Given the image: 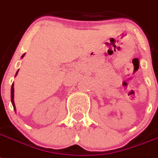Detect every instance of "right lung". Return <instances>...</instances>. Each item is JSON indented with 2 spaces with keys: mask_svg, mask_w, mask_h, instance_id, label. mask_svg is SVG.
<instances>
[{
  "mask_svg": "<svg viewBox=\"0 0 158 158\" xmlns=\"http://www.w3.org/2000/svg\"><path fill=\"white\" fill-rule=\"evenodd\" d=\"M25 56V54H23V56H22V58H23V56ZM18 71H17V73H16V74H15V77L17 76V75H18ZM14 83H13V84H12V86H11V102H12V105H13V106H14V110H15V111H16V108H15V104H14Z\"/></svg>",
  "mask_w": 158,
  "mask_h": 158,
  "instance_id": "right-lung-1",
  "label": "right lung"
}]
</instances>
